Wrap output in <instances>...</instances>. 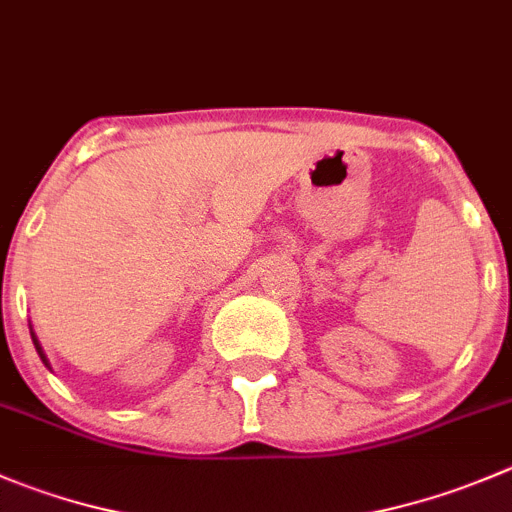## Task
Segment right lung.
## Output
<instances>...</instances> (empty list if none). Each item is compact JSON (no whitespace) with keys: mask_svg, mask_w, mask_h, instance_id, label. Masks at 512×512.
<instances>
[{"mask_svg":"<svg viewBox=\"0 0 512 512\" xmlns=\"http://www.w3.org/2000/svg\"><path fill=\"white\" fill-rule=\"evenodd\" d=\"M29 332H32V325H29ZM32 342H34V347H37V352H39V357H42V362H44V365L49 367V360H47V355H44L42 345H39V340H37V335H34V332H32ZM49 370H52V367H49Z\"/></svg>","mask_w":512,"mask_h":512,"instance_id":"1","label":"right lung"}]
</instances>
